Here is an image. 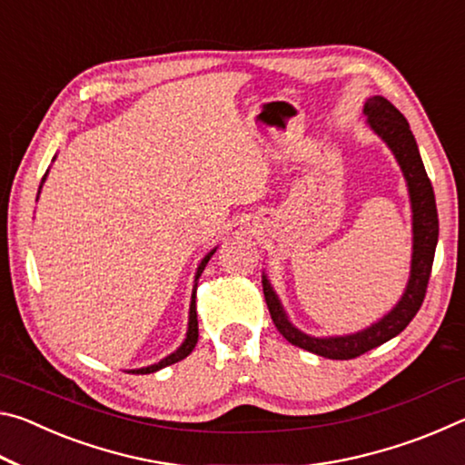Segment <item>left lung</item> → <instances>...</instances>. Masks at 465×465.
<instances>
[{"label":"left lung","instance_id":"8db88e82","mask_svg":"<svg viewBox=\"0 0 465 465\" xmlns=\"http://www.w3.org/2000/svg\"><path fill=\"white\" fill-rule=\"evenodd\" d=\"M365 114H367V123L371 124V129L390 145L393 155H396L400 168H402L406 176L408 191H411L414 252H412L411 281H408L406 293L388 316L377 322V324H373L371 328L363 330V332L349 334V336H332V338H312L291 326V322L287 320L285 312H282L269 279L262 277V291H264L266 305H269L271 318L279 332L285 336L291 344L299 346V349L310 351L313 355L338 359V361L365 355L367 351L388 342L390 338L398 336L408 324H411L412 318L420 310L424 295H427L432 261H435V248L439 240V217H437L435 193H432V184L427 176V170H424L419 147H416L414 135L411 127H408V121L404 119V114L400 113L390 100H385L381 96H373L367 100Z\"/></svg>","mask_w":465,"mask_h":465}]
</instances>
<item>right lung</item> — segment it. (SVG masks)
Listing matches in <instances>:
<instances>
[{"label":"right lung","instance_id":"obj_1","mask_svg":"<svg viewBox=\"0 0 465 465\" xmlns=\"http://www.w3.org/2000/svg\"><path fill=\"white\" fill-rule=\"evenodd\" d=\"M45 178H46V172H45V176H43V180H41V186H43V183H45ZM213 252H215V250H213ZM213 252H209V254L203 258V262L199 264V271H196V279L201 277V272L204 271V266H207L209 258L213 256ZM196 341H199V320H196V285H194V289H193V299H191V320H188V332H186V341L183 342V346H180V349H178L176 352H172L170 357L162 359L157 365L143 367V369H133L131 373H153V371H157V369L168 367V365H172V363H178V361H183V359H186L188 355H191L193 349H194V344H196Z\"/></svg>","mask_w":465,"mask_h":465}]
</instances>
